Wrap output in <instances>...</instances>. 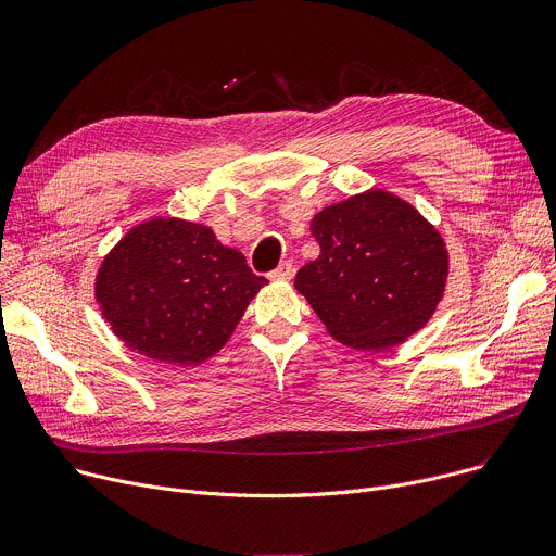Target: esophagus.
Listing matches in <instances>:
<instances>
[{"label":"esophagus","mask_w":556,"mask_h":556,"mask_svg":"<svg viewBox=\"0 0 556 556\" xmlns=\"http://www.w3.org/2000/svg\"><path fill=\"white\" fill-rule=\"evenodd\" d=\"M293 275H295L293 263H290V261H283V263H279L277 270H273V273H270V279H275V281H288V279H293Z\"/></svg>","instance_id":"obj_1"}]
</instances>
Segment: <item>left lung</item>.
<instances>
[{
	"label": "left lung",
	"mask_w": 556,
	"mask_h": 556,
	"mask_svg": "<svg viewBox=\"0 0 556 556\" xmlns=\"http://www.w3.org/2000/svg\"><path fill=\"white\" fill-rule=\"evenodd\" d=\"M319 256L295 288L327 331L358 352H383L426 327L442 302L448 250L410 202L369 189L311 220Z\"/></svg>",
	"instance_id": "8db88e82"
}]
</instances>
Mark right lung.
Wrapping results in <instances>:
<instances>
[{
	"mask_svg": "<svg viewBox=\"0 0 556 556\" xmlns=\"http://www.w3.org/2000/svg\"><path fill=\"white\" fill-rule=\"evenodd\" d=\"M266 283L212 227L155 216L105 254L94 298L112 333L132 352L195 365L220 352Z\"/></svg>",
	"mask_w": 556,
	"mask_h": 556,
	"instance_id": "right-lung-1",
	"label": "right lung"
}]
</instances>
